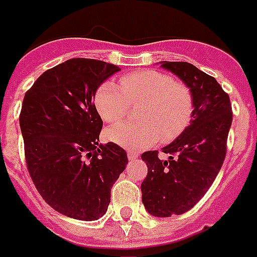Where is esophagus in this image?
Masks as SVG:
<instances>
[{
  "mask_svg": "<svg viewBox=\"0 0 257 257\" xmlns=\"http://www.w3.org/2000/svg\"><path fill=\"white\" fill-rule=\"evenodd\" d=\"M139 158V152H135V151H128V159L135 160Z\"/></svg>",
  "mask_w": 257,
  "mask_h": 257,
  "instance_id": "obj_1",
  "label": "esophagus"
}]
</instances>
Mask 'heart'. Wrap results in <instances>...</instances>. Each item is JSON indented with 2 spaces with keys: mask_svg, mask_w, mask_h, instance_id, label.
<instances>
[{
  "mask_svg": "<svg viewBox=\"0 0 257 257\" xmlns=\"http://www.w3.org/2000/svg\"><path fill=\"white\" fill-rule=\"evenodd\" d=\"M98 113L107 122H117L139 107V122H121L107 131L110 142L132 150L167 143L179 136L191 122L193 94L185 83L156 70H140L121 78L120 86L106 81L94 97Z\"/></svg>",
  "mask_w": 257,
  "mask_h": 257,
  "instance_id": "obj_1",
  "label": "heart"
}]
</instances>
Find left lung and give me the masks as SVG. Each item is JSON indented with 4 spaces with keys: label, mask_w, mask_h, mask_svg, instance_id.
Returning a JSON list of instances; mask_svg holds the SVG:
<instances>
[{
    "label": "left lung",
    "mask_w": 257,
    "mask_h": 257,
    "mask_svg": "<svg viewBox=\"0 0 257 257\" xmlns=\"http://www.w3.org/2000/svg\"><path fill=\"white\" fill-rule=\"evenodd\" d=\"M160 63L182 79L194 99L190 125L163 148L168 159H159L158 151L142 155L148 167L143 203L155 217H171L189 211L210 189L224 163L233 113L229 95L213 76L187 62Z\"/></svg>",
    "instance_id": "obj_1"
}]
</instances>
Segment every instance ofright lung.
<instances>
[{
  "mask_svg": "<svg viewBox=\"0 0 257 257\" xmlns=\"http://www.w3.org/2000/svg\"><path fill=\"white\" fill-rule=\"evenodd\" d=\"M118 70L102 60L68 59L43 72L23 101L29 175L54 210L75 220L106 213L111 186L128 164L121 147L98 143L102 120L93 102L101 83Z\"/></svg>",
  "mask_w": 257,
  "mask_h": 257,
  "instance_id": "1",
  "label": "right lung"
}]
</instances>
